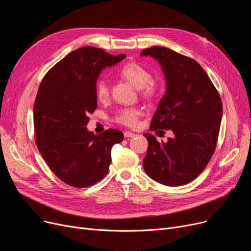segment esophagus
<instances>
[{"label":"esophagus","instance_id":"obj_1","mask_svg":"<svg viewBox=\"0 0 251 251\" xmlns=\"http://www.w3.org/2000/svg\"><path fill=\"white\" fill-rule=\"evenodd\" d=\"M124 136H125L126 138H129V137H134L135 134H134L133 132H131V131H125V132H124Z\"/></svg>","mask_w":251,"mask_h":251}]
</instances>
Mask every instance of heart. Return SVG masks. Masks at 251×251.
I'll return each instance as SVG.
<instances>
[{"mask_svg":"<svg viewBox=\"0 0 251 251\" xmlns=\"http://www.w3.org/2000/svg\"><path fill=\"white\" fill-rule=\"evenodd\" d=\"M120 75L126 81L134 87L140 89V95L147 100L154 99L159 94V84L152 80L151 73L138 63L130 62L125 64L120 69ZM110 88L105 80H99L96 84V97L99 100L104 101L109 99ZM142 112L138 108H126L118 112L116 115V122L128 127L137 125L138 118Z\"/></svg>","mask_w":251,"mask_h":251,"instance_id":"1","label":"heart"}]
</instances>
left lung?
<instances>
[{
	"instance_id": "8db88e82",
	"label": "left lung",
	"mask_w": 251,
	"mask_h": 251,
	"mask_svg": "<svg viewBox=\"0 0 251 251\" xmlns=\"http://www.w3.org/2000/svg\"><path fill=\"white\" fill-rule=\"evenodd\" d=\"M160 63L166 78V94L154 113L150 129L171 130L174 136L159 142L150 133L146 173L168 186H181L194 180L214 154L223 104L220 95L195 60L164 47L141 51Z\"/></svg>"
}]
</instances>
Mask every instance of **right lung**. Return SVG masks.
Here are the masks:
<instances>
[{
  "mask_svg": "<svg viewBox=\"0 0 251 251\" xmlns=\"http://www.w3.org/2000/svg\"><path fill=\"white\" fill-rule=\"evenodd\" d=\"M125 57L94 47L77 49L50 69L39 85L33 107L36 146L52 173L72 187L91 186L107 175L111 150L124 138L117 129L96 135L86 125L98 107L100 73Z\"/></svg>",
  "mask_w": 251,
  "mask_h": 251,
  "instance_id": "1",
  "label": "right lung"
}]
</instances>
